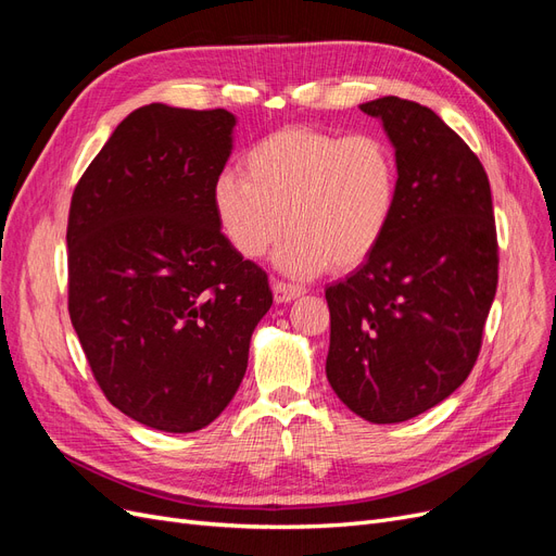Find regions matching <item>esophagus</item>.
Masks as SVG:
<instances>
[{"label":"esophagus","instance_id":"1","mask_svg":"<svg viewBox=\"0 0 556 556\" xmlns=\"http://www.w3.org/2000/svg\"><path fill=\"white\" fill-rule=\"evenodd\" d=\"M304 292H306L304 288H299V285H292V282H282V280L274 282V299L278 304H288V301H294Z\"/></svg>","mask_w":556,"mask_h":556}]
</instances>
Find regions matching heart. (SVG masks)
Returning <instances> with one entry per match:
<instances>
[{
    "instance_id": "obj_1",
    "label": "heart",
    "mask_w": 556,
    "mask_h": 556,
    "mask_svg": "<svg viewBox=\"0 0 556 556\" xmlns=\"http://www.w3.org/2000/svg\"><path fill=\"white\" fill-rule=\"evenodd\" d=\"M399 201V162L376 134L285 127L252 143L241 178L213 185L223 237L243 260H257L288 227L276 264L292 276L352 271L390 231Z\"/></svg>"
}]
</instances>
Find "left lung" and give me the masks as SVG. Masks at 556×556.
I'll list each match as a JSON object with an SVG mask.
<instances>
[{"instance_id":"left-lung-1","label":"left lung","mask_w":556,"mask_h":556,"mask_svg":"<svg viewBox=\"0 0 556 556\" xmlns=\"http://www.w3.org/2000/svg\"><path fill=\"white\" fill-rule=\"evenodd\" d=\"M399 162L390 231L357 271L325 290L327 380L374 425L406 422L473 371L498 285L490 178L431 109L399 97L362 104Z\"/></svg>"}]
</instances>
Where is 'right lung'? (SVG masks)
Returning <instances> with one entry per match:
<instances>
[{
	"instance_id": "obj_1",
	"label": "right lung",
	"mask_w": 556,
	"mask_h": 556,
	"mask_svg": "<svg viewBox=\"0 0 556 556\" xmlns=\"http://www.w3.org/2000/svg\"><path fill=\"white\" fill-rule=\"evenodd\" d=\"M225 109L131 111L80 176L66 225L70 317L97 384L137 422L204 429L237 394L268 276L223 237Z\"/></svg>"
}]
</instances>
